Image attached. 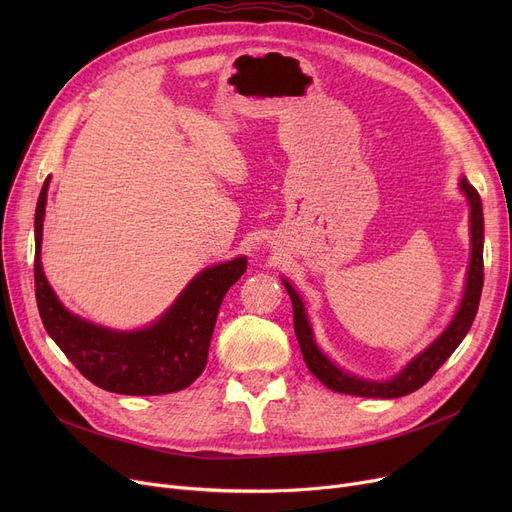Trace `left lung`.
<instances>
[{
    "label": "left lung",
    "instance_id": "obj_1",
    "mask_svg": "<svg viewBox=\"0 0 512 512\" xmlns=\"http://www.w3.org/2000/svg\"><path fill=\"white\" fill-rule=\"evenodd\" d=\"M459 188L469 203V232H471V259L467 267L463 299L454 317L450 319V324L446 326V330L432 344H427L417 357H413L390 380L361 378V375H355L336 365L324 351H321L319 344L315 342V334H313L301 294L294 290V286L282 276V284L292 301L294 334H297L303 359L309 371L321 384L328 386L334 392L363 396V398L407 396L419 390L429 378H432V375L444 365V361L456 351V346L463 342V338L471 330V324L479 307V299H481V288H483V209H481V199L477 191L465 176L459 180Z\"/></svg>",
    "mask_w": 512,
    "mask_h": 512
}]
</instances>
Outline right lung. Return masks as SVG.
<instances>
[{"label":"right lung","instance_id":"add662e5","mask_svg":"<svg viewBox=\"0 0 512 512\" xmlns=\"http://www.w3.org/2000/svg\"><path fill=\"white\" fill-rule=\"evenodd\" d=\"M49 180L35 211V297L43 326L72 365L95 386L128 396L170 394L191 386L207 365L209 342L228 288L247 272V257L205 267L178 299L141 330H114L68 311L49 286L41 240Z\"/></svg>","mask_w":512,"mask_h":512}]
</instances>
